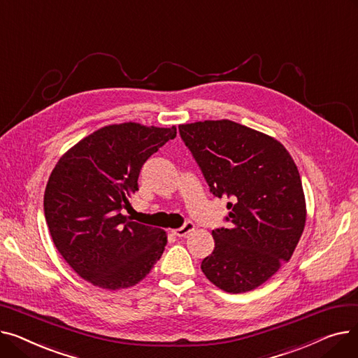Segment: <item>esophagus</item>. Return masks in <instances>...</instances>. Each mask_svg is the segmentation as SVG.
I'll return each instance as SVG.
<instances>
[{"label": "esophagus", "mask_w": 358, "mask_h": 358, "mask_svg": "<svg viewBox=\"0 0 358 358\" xmlns=\"http://www.w3.org/2000/svg\"><path fill=\"white\" fill-rule=\"evenodd\" d=\"M193 229H194V224H193V222H185L181 228L174 229V231H173V234H174L176 236H178V238H184L185 235H189Z\"/></svg>", "instance_id": "1"}]
</instances>
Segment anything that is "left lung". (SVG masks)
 Listing matches in <instances>:
<instances>
[{"mask_svg":"<svg viewBox=\"0 0 358 358\" xmlns=\"http://www.w3.org/2000/svg\"><path fill=\"white\" fill-rule=\"evenodd\" d=\"M215 197H228L229 228L212 231L201 271L228 293L257 289L290 259L303 234L302 180L274 138L231 120L178 126Z\"/></svg>","mask_w":358,"mask_h":358,"instance_id":"8db88e82","label":"left lung"}]
</instances>
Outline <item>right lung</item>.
Wrapping results in <instances>:
<instances>
[{
	"mask_svg": "<svg viewBox=\"0 0 358 358\" xmlns=\"http://www.w3.org/2000/svg\"><path fill=\"white\" fill-rule=\"evenodd\" d=\"M177 129L122 123L88 135L55 165L43 208L64 259L91 285L119 290L138 285L155 266L166 234L123 215L139 190L146 159Z\"/></svg>",
	"mask_w": 358,
	"mask_h": 358,
	"instance_id": "obj_1",
	"label": "right lung"
}]
</instances>
